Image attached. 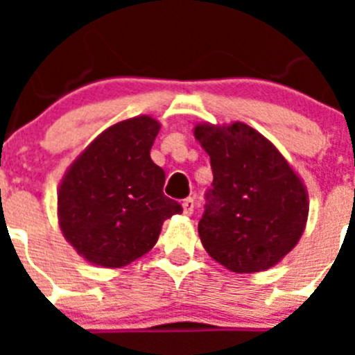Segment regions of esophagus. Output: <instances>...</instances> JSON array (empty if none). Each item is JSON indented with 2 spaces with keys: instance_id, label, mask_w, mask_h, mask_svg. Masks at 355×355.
I'll list each match as a JSON object with an SVG mask.
<instances>
[{
  "instance_id": "obj_1",
  "label": "esophagus",
  "mask_w": 355,
  "mask_h": 355,
  "mask_svg": "<svg viewBox=\"0 0 355 355\" xmlns=\"http://www.w3.org/2000/svg\"><path fill=\"white\" fill-rule=\"evenodd\" d=\"M193 208H196V205H193L192 197H188V199L183 200V213H184V215H187V216L192 215Z\"/></svg>"
}]
</instances>
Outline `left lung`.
<instances>
[{"instance_id": "1", "label": "left lung", "mask_w": 355, "mask_h": 355, "mask_svg": "<svg viewBox=\"0 0 355 355\" xmlns=\"http://www.w3.org/2000/svg\"><path fill=\"white\" fill-rule=\"evenodd\" d=\"M193 137L213 168V188L199 222L202 247L236 274L268 270L306 229L309 196L302 178L245 122H199Z\"/></svg>"}]
</instances>
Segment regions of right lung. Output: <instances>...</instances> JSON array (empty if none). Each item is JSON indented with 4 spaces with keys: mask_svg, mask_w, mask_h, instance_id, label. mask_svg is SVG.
Wrapping results in <instances>:
<instances>
[{
    "mask_svg": "<svg viewBox=\"0 0 355 355\" xmlns=\"http://www.w3.org/2000/svg\"><path fill=\"white\" fill-rule=\"evenodd\" d=\"M150 115L106 128L69 165L58 187V225L90 265L122 268L158 241L180 202L163 193L165 172L150 159L159 131Z\"/></svg>",
    "mask_w": 355,
    "mask_h": 355,
    "instance_id": "add662e5",
    "label": "right lung"
}]
</instances>
